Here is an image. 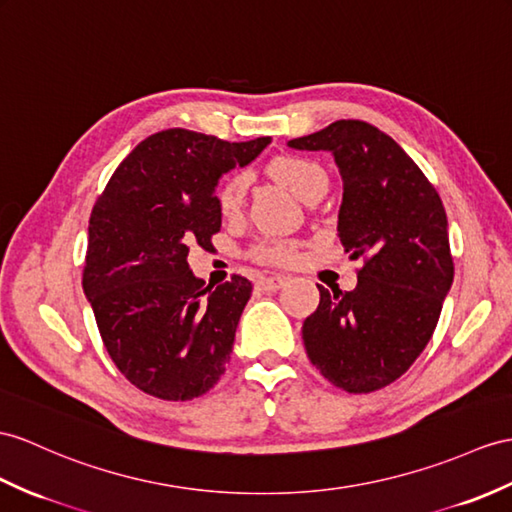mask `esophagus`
<instances>
[{"label": "esophagus", "mask_w": 512, "mask_h": 512, "mask_svg": "<svg viewBox=\"0 0 512 512\" xmlns=\"http://www.w3.org/2000/svg\"><path fill=\"white\" fill-rule=\"evenodd\" d=\"M284 284H286L284 276H265V278L258 280V286H263L265 291H278V289H282Z\"/></svg>", "instance_id": "obj_1"}]
</instances>
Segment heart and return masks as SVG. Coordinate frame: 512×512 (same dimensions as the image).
Here are the masks:
<instances>
[{
    "mask_svg": "<svg viewBox=\"0 0 512 512\" xmlns=\"http://www.w3.org/2000/svg\"><path fill=\"white\" fill-rule=\"evenodd\" d=\"M269 176L282 182L284 186L299 195L302 199H308L317 191L328 189V176L315 160L293 154H282L271 158L269 162ZM247 193V178L243 173H234V176L226 178L217 189V206L223 217H236L241 213L243 202ZM297 254V245L293 241L284 239H263L252 247V258L265 265H286L291 263Z\"/></svg>",
    "mask_w": 512,
    "mask_h": 512,
    "instance_id": "b5f03b06",
    "label": "heart"
}]
</instances>
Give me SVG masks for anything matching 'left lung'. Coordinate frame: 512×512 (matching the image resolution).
Masks as SVG:
<instances>
[{
	"label": "left lung",
	"instance_id": "8db88e82",
	"mask_svg": "<svg viewBox=\"0 0 512 512\" xmlns=\"http://www.w3.org/2000/svg\"><path fill=\"white\" fill-rule=\"evenodd\" d=\"M332 152L343 178L339 239L363 258L354 291L319 286V306L302 326L306 354L347 393L384 389L426 350L454 280L439 193L389 134L341 119L289 141Z\"/></svg>",
	"mask_w": 512,
	"mask_h": 512
}]
</instances>
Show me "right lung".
<instances>
[{"label": "right lung", "instance_id": "right-lung-1", "mask_svg": "<svg viewBox=\"0 0 512 512\" xmlns=\"http://www.w3.org/2000/svg\"><path fill=\"white\" fill-rule=\"evenodd\" d=\"M269 143L162 130L132 149L97 197L82 286L112 363L147 395L193 400L226 371L252 282L234 273L206 286L189 252H210L221 230V173Z\"/></svg>", "mask_w": 512, "mask_h": 512}]
</instances>
